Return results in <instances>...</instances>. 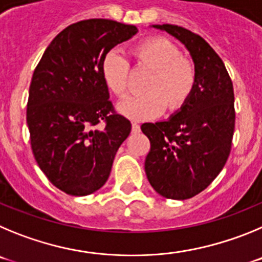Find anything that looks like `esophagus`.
<instances>
[{
  "label": "esophagus",
  "mask_w": 262,
  "mask_h": 262,
  "mask_svg": "<svg viewBox=\"0 0 262 262\" xmlns=\"http://www.w3.org/2000/svg\"><path fill=\"white\" fill-rule=\"evenodd\" d=\"M141 130V126L137 124V122H132V132L133 133H140Z\"/></svg>",
  "instance_id": "34e87169"
}]
</instances>
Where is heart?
I'll return each instance as SVG.
<instances>
[{
	"label": "heart",
	"mask_w": 262,
	"mask_h": 262,
	"mask_svg": "<svg viewBox=\"0 0 262 262\" xmlns=\"http://www.w3.org/2000/svg\"><path fill=\"white\" fill-rule=\"evenodd\" d=\"M133 55L140 67L151 70L145 83L147 93L129 95L117 104L120 114L132 120L154 119L163 114L166 105L178 111L189 99L195 84L194 65L181 57L180 49L167 37H150L134 47ZM100 74L108 90L122 96L129 86L130 65L119 49L103 56Z\"/></svg>",
	"instance_id": "obj_1"
}]
</instances>
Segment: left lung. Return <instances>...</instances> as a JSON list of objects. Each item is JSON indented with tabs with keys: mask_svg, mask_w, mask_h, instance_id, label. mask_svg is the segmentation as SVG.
Here are the masks:
<instances>
[{
	"mask_svg": "<svg viewBox=\"0 0 262 262\" xmlns=\"http://www.w3.org/2000/svg\"><path fill=\"white\" fill-rule=\"evenodd\" d=\"M152 27L188 49L195 84L168 120L141 126L150 140L145 172L160 195L187 200L209 187L227 162L235 129L234 87L223 61L200 35L175 25Z\"/></svg>",
	"mask_w": 262,
	"mask_h": 262,
	"instance_id": "obj_1",
	"label": "left lung"
}]
</instances>
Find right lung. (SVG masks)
Returning a JSON list of instances; mask_svg holds the SVG:
<instances>
[{
  "label": "right lung",
  "instance_id": "1",
  "mask_svg": "<svg viewBox=\"0 0 262 262\" xmlns=\"http://www.w3.org/2000/svg\"><path fill=\"white\" fill-rule=\"evenodd\" d=\"M138 32L111 19L73 23L52 40L30 84L34 157L56 188L87 195L103 187L132 124L117 115L100 74L103 56ZM106 126L96 129L99 122Z\"/></svg>",
  "mask_w": 262,
  "mask_h": 262
}]
</instances>
